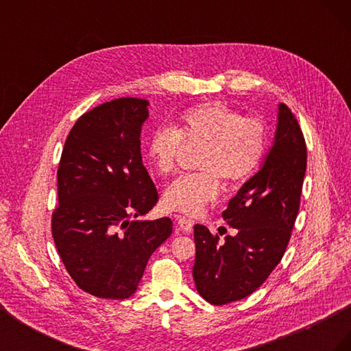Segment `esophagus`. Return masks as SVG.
Segmentation results:
<instances>
[{
  "label": "esophagus",
  "mask_w": 351,
  "mask_h": 351,
  "mask_svg": "<svg viewBox=\"0 0 351 351\" xmlns=\"http://www.w3.org/2000/svg\"><path fill=\"white\" fill-rule=\"evenodd\" d=\"M193 224L195 222L190 219V218H186V217H177V227L184 231V232H192L193 231Z\"/></svg>",
  "instance_id": "obj_1"
}]
</instances>
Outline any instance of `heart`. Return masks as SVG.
<instances>
[{
  "mask_svg": "<svg viewBox=\"0 0 351 351\" xmlns=\"http://www.w3.org/2000/svg\"><path fill=\"white\" fill-rule=\"evenodd\" d=\"M267 127L256 117H243L222 102H205L187 110L177 130L159 129L147 143L158 174L176 171L177 159L189 149L200 154L196 174L184 176L165 190L168 209L196 215L219 193L221 182L240 187L258 171L267 154Z\"/></svg>",
  "mask_w": 351,
  "mask_h": 351,
  "instance_id": "1",
  "label": "heart"
}]
</instances>
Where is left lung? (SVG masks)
Returning a JSON list of instances; mask_svg holds the SVG:
<instances>
[{
  "mask_svg": "<svg viewBox=\"0 0 351 351\" xmlns=\"http://www.w3.org/2000/svg\"><path fill=\"white\" fill-rule=\"evenodd\" d=\"M307 149L295 115L280 105L277 134L267 161L222 212L234 236L195 226L193 278L199 294L215 306L256 291L282 259L299 214Z\"/></svg>",
  "mask_w": 351,
  "mask_h": 351,
  "instance_id": "1",
  "label": "left lung"
}]
</instances>
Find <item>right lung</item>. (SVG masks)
I'll return each mask as SVG.
<instances>
[{
  "mask_svg": "<svg viewBox=\"0 0 351 351\" xmlns=\"http://www.w3.org/2000/svg\"><path fill=\"white\" fill-rule=\"evenodd\" d=\"M146 107V99L127 97L84 112L58 164L52 237L73 281L101 299L130 297L173 232L169 218L134 219L159 200L141 155Z\"/></svg>",
  "mask_w": 351,
  "mask_h": 351,
  "instance_id": "right-lung-1",
  "label": "right lung"
}]
</instances>
